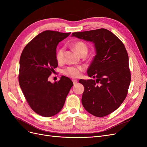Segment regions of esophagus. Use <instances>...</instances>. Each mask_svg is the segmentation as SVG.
I'll return each instance as SVG.
<instances>
[{"mask_svg": "<svg viewBox=\"0 0 147 147\" xmlns=\"http://www.w3.org/2000/svg\"><path fill=\"white\" fill-rule=\"evenodd\" d=\"M72 82H73V83H74V85H75V84H76L77 83V82H78V81L76 80H72Z\"/></svg>", "mask_w": 147, "mask_h": 147, "instance_id": "esophagus-1", "label": "esophagus"}]
</instances>
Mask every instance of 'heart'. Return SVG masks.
<instances>
[{"mask_svg":"<svg viewBox=\"0 0 147 147\" xmlns=\"http://www.w3.org/2000/svg\"><path fill=\"white\" fill-rule=\"evenodd\" d=\"M72 47L74 50L76 51L80 55H82L83 54H87L88 52V46L85 43L82 41H77L75 42ZM64 48H60L57 49L56 53V61L59 63H62L64 59ZM84 68L82 66H77V67H68L63 70V73L66 76L71 77V78H78L81 75V72L83 70Z\"/></svg>","mask_w":147,"mask_h":147,"instance_id":"b5f03b06","label":"heart"}]
</instances>
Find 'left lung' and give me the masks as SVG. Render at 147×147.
<instances>
[{
	"instance_id": "obj_1",
	"label": "left lung",
	"mask_w": 147,
	"mask_h": 147,
	"mask_svg": "<svg viewBox=\"0 0 147 147\" xmlns=\"http://www.w3.org/2000/svg\"><path fill=\"white\" fill-rule=\"evenodd\" d=\"M72 37L94 44L96 55L87 73L96 80H79L84 88L82 102L94 116H107L121 105L127 94L131 77L126 48L116 35L103 28L74 32Z\"/></svg>"
}]
</instances>
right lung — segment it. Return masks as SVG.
<instances>
[{"label": "right lung", "mask_w": 147, "mask_h": 147, "mask_svg": "<svg viewBox=\"0 0 147 147\" xmlns=\"http://www.w3.org/2000/svg\"><path fill=\"white\" fill-rule=\"evenodd\" d=\"M70 34L45 30L29 42L21 53L20 86L30 108L42 117H53L60 112L74 84L65 76L54 83L48 80L58 65L57 44Z\"/></svg>", "instance_id": "obj_1"}]
</instances>
